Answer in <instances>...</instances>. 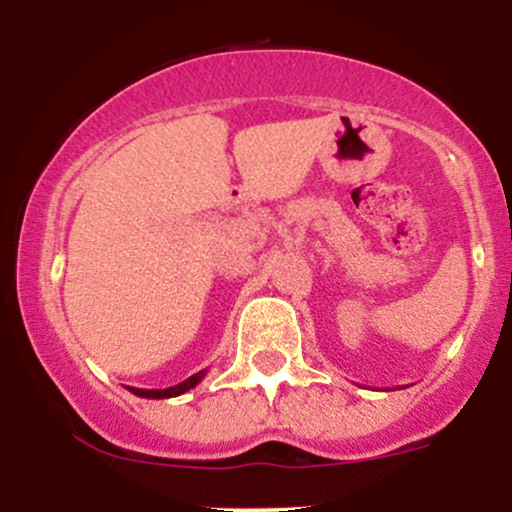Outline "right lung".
<instances>
[{
    "instance_id": "1",
    "label": "right lung",
    "mask_w": 512,
    "mask_h": 512,
    "mask_svg": "<svg viewBox=\"0 0 512 512\" xmlns=\"http://www.w3.org/2000/svg\"><path fill=\"white\" fill-rule=\"evenodd\" d=\"M207 375V370H199V373L190 375L187 380H182L180 385L175 387H166V390H139V387H129V392H134L137 397H146V399H168V397H178L182 392L192 390V387H197L202 383V378Z\"/></svg>"
}]
</instances>
